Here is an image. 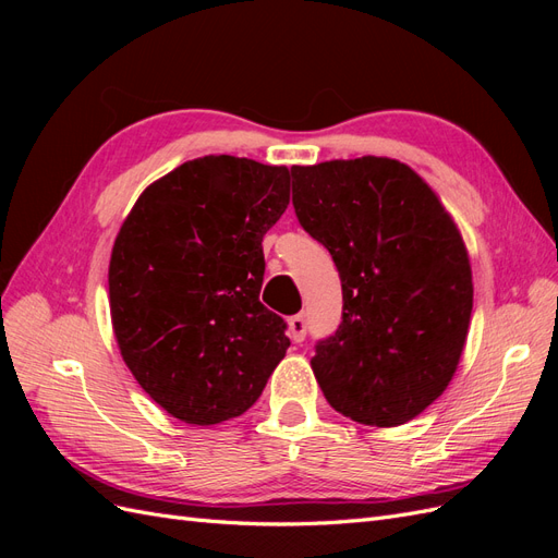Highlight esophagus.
I'll return each mask as SVG.
<instances>
[{"label":"esophagus","mask_w":558,"mask_h":558,"mask_svg":"<svg viewBox=\"0 0 558 558\" xmlns=\"http://www.w3.org/2000/svg\"><path fill=\"white\" fill-rule=\"evenodd\" d=\"M289 332L293 342H302L307 337V320L302 314H295L289 318Z\"/></svg>","instance_id":"34e87169"}]
</instances>
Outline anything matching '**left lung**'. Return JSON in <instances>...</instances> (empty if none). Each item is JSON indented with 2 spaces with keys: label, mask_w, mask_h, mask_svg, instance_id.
Masks as SVG:
<instances>
[{
  "label": "left lung",
  "mask_w": 558,
  "mask_h": 558,
  "mask_svg": "<svg viewBox=\"0 0 558 558\" xmlns=\"http://www.w3.org/2000/svg\"><path fill=\"white\" fill-rule=\"evenodd\" d=\"M300 226L342 281V324L312 369L330 408L365 426L408 424L461 361L472 272L461 232L408 165L365 156L291 167Z\"/></svg>",
  "instance_id": "8db88e82"
}]
</instances>
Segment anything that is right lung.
Segmentation results:
<instances>
[{
	"label": "right lung",
	"instance_id": "right-lung-1",
	"mask_svg": "<svg viewBox=\"0 0 558 558\" xmlns=\"http://www.w3.org/2000/svg\"><path fill=\"white\" fill-rule=\"evenodd\" d=\"M289 170L234 156L183 162L134 202L109 263L111 324L134 379L185 424L244 414L286 356V320L258 300L263 238Z\"/></svg>",
	"mask_w": 558,
	"mask_h": 558
}]
</instances>
